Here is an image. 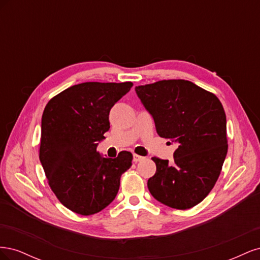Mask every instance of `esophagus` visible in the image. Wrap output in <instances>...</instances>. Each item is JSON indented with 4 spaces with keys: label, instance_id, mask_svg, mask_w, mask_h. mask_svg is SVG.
I'll return each instance as SVG.
<instances>
[{
    "label": "esophagus",
    "instance_id": "esophagus-1",
    "mask_svg": "<svg viewBox=\"0 0 260 260\" xmlns=\"http://www.w3.org/2000/svg\"><path fill=\"white\" fill-rule=\"evenodd\" d=\"M143 159H144V157H143V156H140V155H137V154H133V161L138 162V161H141V160H143Z\"/></svg>",
    "mask_w": 260,
    "mask_h": 260
}]
</instances>
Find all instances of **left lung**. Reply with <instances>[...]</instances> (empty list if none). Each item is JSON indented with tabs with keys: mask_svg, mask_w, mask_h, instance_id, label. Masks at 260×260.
<instances>
[{
	"mask_svg": "<svg viewBox=\"0 0 260 260\" xmlns=\"http://www.w3.org/2000/svg\"><path fill=\"white\" fill-rule=\"evenodd\" d=\"M158 136L178 145L174 161L153 157V198L176 209L198 205L214 187L228 152L226 118L218 98L187 80L136 86ZM170 143V142H168Z\"/></svg>",
	"mask_w": 260,
	"mask_h": 260,
	"instance_id": "obj_1",
	"label": "left lung"
}]
</instances>
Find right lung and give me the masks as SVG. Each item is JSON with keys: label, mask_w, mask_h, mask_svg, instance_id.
Returning <instances> with one entry per match:
<instances>
[{"label": "right lung", "mask_w": 260, "mask_h": 260, "mask_svg": "<svg viewBox=\"0 0 260 260\" xmlns=\"http://www.w3.org/2000/svg\"><path fill=\"white\" fill-rule=\"evenodd\" d=\"M132 82H84L54 96L41 121L40 161L59 202L89 216L104 209L118 193L120 177L132 165V154L116 158L96 147L109 130V112L132 88Z\"/></svg>", "instance_id": "right-lung-1"}]
</instances>
